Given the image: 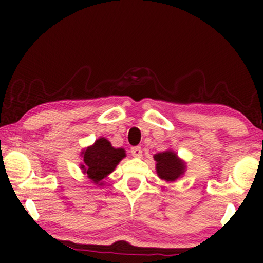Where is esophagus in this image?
Segmentation results:
<instances>
[{
    "mask_svg": "<svg viewBox=\"0 0 263 263\" xmlns=\"http://www.w3.org/2000/svg\"><path fill=\"white\" fill-rule=\"evenodd\" d=\"M131 153L133 157L140 158L142 154V149H141V147H139V146H133V147L131 148Z\"/></svg>",
    "mask_w": 263,
    "mask_h": 263,
    "instance_id": "obj_1",
    "label": "esophagus"
}]
</instances>
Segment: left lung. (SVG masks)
I'll return each mask as SVG.
<instances>
[{
	"mask_svg": "<svg viewBox=\"0 0 263 263\" xmlns=\"http://www.w3.org/2000/svg\"><path fill=\"white\" fill-rule=\"evenodd\" d=\"M157 161V173L160 179L166 181H175L184 172V163L177 159L172 151L159 153L154 157Z\"/></svg>",
	"mask_w": 263,
	"mask_h": 263,
	"instance_id": "left-lung-1",
	"label": "left lung"
}]
</instances>
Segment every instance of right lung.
Returning a JSON list of instances; mask_svg holds the SVG:
<instances>
[{
	"label": "right lung",
	"mask_w": 263,
	"mask_h": 263,
	"mask_svg": "<svg viewBox=\"0 0 263 263\" xmlns=\"http://www.w3.org/2000/svg\"><path fill=\"white\" fill-rule=\"evenodd\" d=\"M124 157L125 151L114 148L108 140L101 138L91 147L82 152L83 164H81V168L94 183H100V181L110 174Z\"/></svg>",
	"instance_id": "right-lung-1"
}]
</instances>
